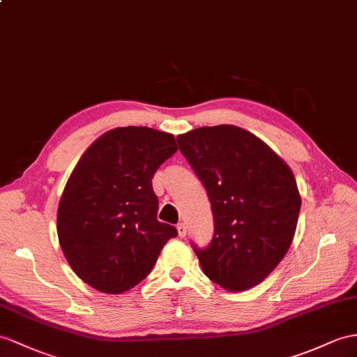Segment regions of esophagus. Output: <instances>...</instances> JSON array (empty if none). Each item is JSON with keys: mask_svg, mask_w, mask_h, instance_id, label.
<instances>
[{"mask_svg": "<svg viewBox=\"0 0 357 357\" xmlns=\"http://www.w3.org/2000/svg\"><path fill=\"white\" fill-rule=\"evenodd\" d=\"M177 230H178V236L180 238H185L186 236V225L183 222L177 224Z\"/></svg>", "mask_w": 357, "mask_h": 357, "instance_id": "1", "label": "esophagus"}]
</instances>
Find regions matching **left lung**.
<instances>
[{
  "label": "left lung",
  "instance_id": "obj_1",
  "mask_svg": "<svg viewBox=\"0 0 357 357\" xmlns=\"http://www.w3.org/2000/svg\"><path fill=\"white\" fill-rule=\"evenodd\" d=\"M177 142L212 206V241L203 248L190 242L204 274L227 291L253 288L280 264L297 229L301 198L292 171L234 126L199 127Z\"/></svg>",
  "mask_w": 357,
  "mask_h": 357
}]
</instances>
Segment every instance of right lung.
Returning a JSON list of instances; mask_svg holds the SVG:
<instances>
[{
    "mask_svg": "<svg viewBox=\"0 0 357 357\" xmlns=\"http://www.w3.org/2000/svg\"><path fill=\"white\" fill-rule=\"evenodd\" d=\"M177 151L169 133L121 127L104 133L77 163L57 211L66 260L93 289L121 294L142 282L177 229L158 221L151 178Z\"/></svg>",
    "mask_w": 357,
    "mask_h": 357,
    "instance_id": "right-lung-1",
    "label": "right lung"
}]
</instances>
